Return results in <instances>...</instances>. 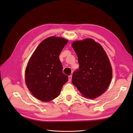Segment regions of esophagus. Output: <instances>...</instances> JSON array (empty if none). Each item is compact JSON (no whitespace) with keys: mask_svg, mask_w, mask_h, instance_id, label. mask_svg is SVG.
Listing matches in <instances>:
<instances>
[{"mask_svg":"<svg viewBox=\"0 0 133 133\" xmlns=\"http://www.w3.org/2000/svg\"><path fill=\"white\" fill-rule=\"evenodd\" d=\"M71 79H72V76H71V75H69V80H68V82H70L71 80Z\"/></svg>","mask_w":133,"mask_h":133,"instance_id":"34e87169","label":"esophagus"}]
</instances>
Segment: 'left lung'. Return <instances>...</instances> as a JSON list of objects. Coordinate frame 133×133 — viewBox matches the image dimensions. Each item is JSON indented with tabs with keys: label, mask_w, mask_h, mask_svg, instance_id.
Returning <instances> with one entry per match:
<instances>
[{
	"label": "left lung",
	"mask_w": 133,
	"mask_h": 133,
	"mask_svg": "<svg viewBox=\"0 0 133 133\" xmlns=\"http://www.w3.org/2000/svg\"><path fill=\"white\" fill-rule=\"evenodd\" d=\"M78 56L79 68L72 76V83L85 98L94 99L103 94L110 83L112 68L102 46L92 39L71 44Z\"/></svg>",
	"instance_id": "8db88e82"
}]
</instances>
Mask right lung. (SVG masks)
Segmentation results:
<instances>
[{"label": "right lung", "mask_w": 133, "mask_h": 133, "mask_svg": "<svg viewBox=\"0 0 133 133\" xmlns=\"http://www.w3.org/2000/svg\"><path fill=\"white\" fill-rule=\"evenodd\" d=\"M68 41L50 37L44 39L37 48L28 63L25 83L36 98L47 102L60 94L68 76L63 73L59 55Z\"/></svg>", "instance_id": "right-lung-1"}]
</instances>
